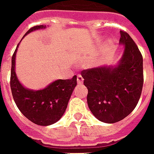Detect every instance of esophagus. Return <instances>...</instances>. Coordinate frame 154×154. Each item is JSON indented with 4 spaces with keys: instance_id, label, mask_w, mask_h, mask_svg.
I'll return each mask as SVG.
<instances>
[{
    "instance_id": "obj_1",
    "label": "esophagus",
    "mask_w": 154,
    "mask_h": 154,
    "mask_svg": "<svg viewBox=\"0 0 154 154\" xmlns=\"http://www.w3.org/2000/svg\"><path fill=\"white\" fill-rule=\"evenodd\" d=\"M77 83H78V84H82V83L83 82L84 79H83V77H82L81 75H77Z\"/></svg>"
}]
</instances>
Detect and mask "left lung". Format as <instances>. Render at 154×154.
Masks as SVG:
<instances>
[{"label": "left lung", "mask_w": 154, "mask_h": 154, "mask_svg": "<svg viewBox=\"0 0 154 154\" xmlns=\"http://www.w3.org/2000/svg\"><path fill=\"white\" fill-rule=\"evenodd\" d=\"M120 33L119 42L125 45V51L118 66L81 72L88 89L89 109L98 120L106 123L118 122L135 109L144 84L143 56L129 34L123 30Z\"/></svg>", "instance_id": "1"}]
</instances>
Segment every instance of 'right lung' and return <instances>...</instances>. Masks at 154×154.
I'll list each match as a JSON object with an SVG mask.
<instances>
[{
    "label": "right lung",
    "instance_id": "add662e5",
    "mask_svg": "<svg viewBox=\"0 0 154 154\" xmlns=\"http://www.w3.org/2000/svg\"><path fill=\"white\" fill-rule=\"evenodd\" d=\"M44 25L31 28L24 36L30 32L44 28ZM15 51L11 60L10 89L14 100L18 109L28 120L39 126H49L60 120L65 112L69 99L77 86V76L72 79L57 80L42 91H30L24 88L17 79L14 72Z\"/></svg>",
    "mask_w": 154,
    "mask_h": 154
}]
</instances>
